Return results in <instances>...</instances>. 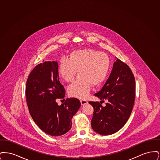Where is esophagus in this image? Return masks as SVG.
Segmentation results:
<instances>
[{"label":"esophagus","mask_w":160,"mask_h":160,"mask_svg":"<svg viewBox=\"0 0 160 160\" xmlns=\"http://www.w3.org/2000/svg\"><path fill=\"white\" fill-rule=\"evenodd\" d=\"M80 102H81V104L82 106H84V105L88 104V101L86 100H84V99H81L80 100Z\"/></svg>","instance_id":"obj_1"}]
</instances>
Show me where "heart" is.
Listing matches in <instances>:
<instances>
[{
	"label": "heart",
	"instance_id": "heart-1",
	"mask_svg": "<svg viewBox=\"0 0 160 160\" xmlns=\"http://www.w3.org/2000/svg\"><path fill=\"white\" fill-rule=\"evenodd\" d=\"M110 60L104 53L92 48L72 51L68 58H62L59 62L58 73L66 82H71L77 71L78 77L69 86V96L79 99L88 97L92 86L97 87L106 79Z\"/></svg>",
	"mask_w": 160,
	"mask_h": 160
}]
</instances>
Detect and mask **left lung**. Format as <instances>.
I'll use <instances>...</instances> for the list:
<instances>
[{
	"mask_svg": "<svg viewBox=\"0 0 160 160\" xmlns=\"http://www.w3.org/2000/svg\"><path fill=\"white\" fill-rule=\"evenodd\" d=\"M135 94V78L131 69L117 58L106 83L94 95L102 102L106 100V106L99 102H89L94 110L91 121L93 130L107 136L121 129L131 113Z\"/></svg>",
	"mask_w": 160,
	"mask_h": 160,
	"instance_id": "obj_1",
	"label": "left lung"
}]
</instances>
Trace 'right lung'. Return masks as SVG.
Returning a JSON list of instances; mask_svg holds the SVG:
<instances>
[{"instance_id":"1","label":"right lung","mask_w":160,"mask_h":160,"mask_svg":"<svg viewBox=\"0 0 160 160\" xmlns=\"http://www.w3.org/2000/svg\"><path fill=\"white\" fill-rule=\"evenodd\" d=\"M65 91L59 80L58 63L46 61L31 71L26 82V97L29 111L39 128L52 136H60L71 128V119L80 107V101L67 98L58 106Z\"/></svg>"}]
</instances>
